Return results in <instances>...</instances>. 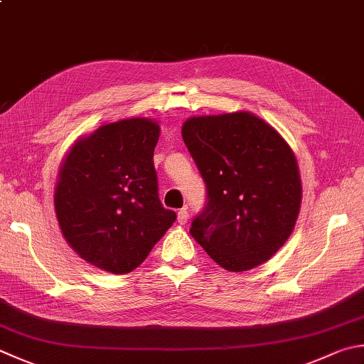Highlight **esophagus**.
Masks as SVG:
<instances>
[{
	"label": "esophagus",
	"instance_id": "34e87169",
	"mask_svg": "<svg viewBox=\"0 0 364 364\" xmlns=\"http://www.w3.org/2000/svg\"><path fill=\"white\" fill-rule=\"evenodd\" d=\"M177 222L181 225H185L188 222V210L187 208H182L179 212H177Z\"/></svg>",
	"mask_w": 364,
	"mask_h": 364
}]
</instances>
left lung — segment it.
<instances>
[{
    "label": "left lung",
    "mask_w": 364,
    "mask_h": 364,
    "mask_svg": "<svg viewBox=\"0 0 364 364\" xmlns=\"http://www.w3.org/2000/svg\"><path fill=\"white\" fill-rule=\"evenodd\" d=\"M182 138L208 188L191 236L226 271L263 264L299 215L303 187L289 142L247 111L190 117Z\"/></svg>",
    "instance_id": "obj_1"
}]
</instances>
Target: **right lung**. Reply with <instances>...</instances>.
<instances>
[{"label":"right lung","instance_id":"add662e5","mask_svg":"<svg viewBox=\"0 0 364 364\" xmlns=\"http://www.w3.org/2000/svg\"><path fill=\"white\" fill-rule=\"evenodd\" d=\"M159 138L152 119L107 123L75 139L60 164L53 205L61 235L101 271L136 269L176 220L159 198Z\"/></svg>","mask_w":364,"mask_h":364}]
</instances>
